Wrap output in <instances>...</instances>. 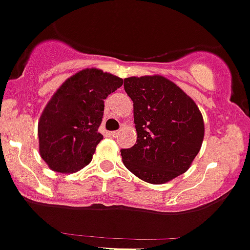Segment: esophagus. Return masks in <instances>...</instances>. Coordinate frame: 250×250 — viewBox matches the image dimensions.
I'll list each match as a JSON object with an SVG mask.
<instances>
[{
  "instance_id": "esophagus-1",
  "label": "esophagus",
  "mask_w": 250,
  "mask_h": 250,
  "mask_svg": "<svg viewBox=\"0 0 250 250\" xmlns=\"http://www.w3.org/2000/svg\"><path fill=\"white\" fill-rule=\"evenodd\" d=\"M118 135H119V131H110L109 132L110 137H117Z\"/></svg>"
}]
</instances>
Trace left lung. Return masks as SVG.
Wrapping results in <instances>:
<instances>
[{"label":"left lung","instance_id":"1","mask_svg":"<svg viewBox=\"0 0 250 250\" xmlns=\"http://www.w3.org/2000/svg\"><path fill=\"white\" fill-rule=\"evenodd\" d=\"M124 88L133 102L137 132L135 146L122 149L125 167L153 185L186 172L204 138L203 117L196 102L162 75L126 78Z\"/></svg>","mask_w":250,"mask_h":250}]
</instances>
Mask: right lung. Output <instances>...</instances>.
I'll return each instance as SVG.
<instances>
[{
  "label": "right lung",
  "mask_w": 250,
  "mask_h": 250,
  "mask_svg": "<svg viewBox=\"0 0 250 250\" xmlns=\"http://www.w3.org/2000/svg\"><path fill=\"white\" fill-rule=\"evenodd\" d=\"M123 83L119 76L87 68L62 83L39 120V150L49 169L71 174L90 164L103 138L98 127L104 100Z\"/></svg>",
  "instance_id": "obj_1"
}]
</instances>
